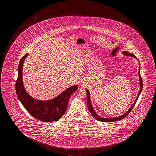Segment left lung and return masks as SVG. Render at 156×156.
<instances>
[{"mask_svg":"<svg viewBox=\"0 0 156 156\" xmlns=\"http://www.w3.org/2000/svg\"><path fill=\"white\" fill-rule=\"evenodd\" d=\"M122 54L125 55L126 56H129L131 57H133L136 59H137V58L133 55V54L130 53L128 51H123L122 52ZM139 62V84H140V90H139V92L138 94V96L136 97V98L135 99L134 102L133 103V105H132V107L128 109V111L126 112L125 114H123V115H120L118 117H114V118H104L100 116L99 115L97 114L96 112L94 111V108L92 107V104L91 102V99H90V96L89 91L87 89H86V91H87V108L89 110L90 112L91 113V114L92 115V116L96 119V120H98V121H100L102 122H114V121H119L121 119H123V118H125L126 116L129 114V113L132 111L133 109V107H134L135 105V103L136 102L137 100L138 99V97L139 96V95L141 92L142 89H143V81H142V79L140 76V62L138 60Z\"/></svg>","mask_w":156,"mask_h":156,"instance_id":"left-lung-1","label":"left lung"}]
</instances>
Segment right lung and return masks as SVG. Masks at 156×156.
<instances>
[{
    "instance_id": "1",
    "label": "right lung",
    "mask_w": 156,
    "mask_h": 156,
    "mask_svg": "<svg viewBox=\"0 0 156 156\" xmlns=\"http://www.w3.org/2000/svg\"><path fill=\"white\" fill-rule=\"evenodd\" d=\"M29 54L21 58L18 67V78L16 83V91L23 107L34 118L42 122H53L60 119L66 110L71 94L78 89V85L69 87L53 99L48 101L36 100L26 91L23 83V65Z\"/></svg>"
}]
</instances>
